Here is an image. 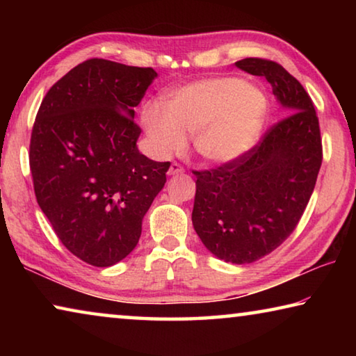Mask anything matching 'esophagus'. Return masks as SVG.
I'll return each mask as SVG.
<instances>
[{
  "label": "esophagus",
  "instance_id": "1",
  "mask_svg": "<svg viewBox=\"0 0 356 356\" xmlns=\"http://www.w3.org/2000/svg\"><path fill=\"white\" fill-rule=\"evenodd\" d=\"M184 172V168L180 166L179 163H172L170 166V170H168V176H177V174H182Z\"/></svg>",
  "mask_w": 356,
  "mask_h": 356
}]
</instances>
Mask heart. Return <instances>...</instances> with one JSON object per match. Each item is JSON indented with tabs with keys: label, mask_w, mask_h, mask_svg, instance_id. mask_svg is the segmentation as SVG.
I'll return each instance as SVG.
<instances>
[{
	"label": "heart",
	"mask_w": 356,
	"mask_h": 356,
	"mask_svg": "<svg viewBox=\"0 0 356 356\" xmlns=\"http://www.w3.org/2000/svg\"><path fill=\"white\" fill-rule=\"evenodd\" d=\"M268 114V99L254 84L236 76L204 78L168 95L165 108L149 104L141 122L152 152L166 159L193 146L204 160L229 163L256 146Z\"/></svg>",
	"instance_id": "b5f03b06"
}]
</instances>
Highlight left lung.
Segmentation results:
<instances>
[{
	"mask_svg": "<svg viewBox=\"0 0 356 356\" xmlns=\"http://www.w3.org/2000/svg\"><path fill=\"white\" fill-rule=\"evenodd\" d=\"M264 76L286 118L240 159L195 171L193 227L221 261L251 264L291 236L314 191L322 140L312 100L282 65L259 58L236 63Z\"/></svg>",
	"mask_w": 356,
	"mask_h": 356,
	"instance_id": "8db88e82",
	"label": "left lung"
}]
</instances>
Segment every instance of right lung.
I'll return each mask as SVG.
<instances>
[{"mask_svg":"<svg viewBox=\"0 0 356 356\" xmlns=\"http://www.w3.org/2000/svg\"><path fill=\"white\" fill-rule=\"evenodd\" d=\"M159 76L150 67L88 59L53 84L29 146L34 193L72 254L95 267L127 257L170 161L138 150L135 106Z\"/></svg>","mask_w":356,"mask_h":356,"instance_id":"obj_1","label":"right lung"}]
</instances>
